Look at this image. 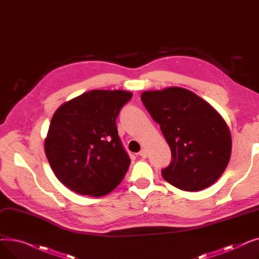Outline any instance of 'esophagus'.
<instances>
[{"label": "esophagus", "mask_w": 259, "mask_h": 259, "mask_svg": "<svg viewBox=\"0 0 259 259\" xmlns=\"http://www.w3.org/2000/svg\"><path fill=\"white\" fill-rule=\"evenodd\" d=\"M140 156H142V157H144V158H146L147 156H148V151L146 150V149H142V150L140 151Z\"/></svg>", "instance_id": "esophagus-1"}]
</instances>
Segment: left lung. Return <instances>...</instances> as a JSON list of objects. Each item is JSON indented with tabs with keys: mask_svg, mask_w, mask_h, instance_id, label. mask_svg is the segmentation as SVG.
Returning <instances> with one entry per match:
<instances>
[{
	"mask_svg": "<svg viewBox=\"0 0 259 259\" xmlns=\"http://www.w3.org/2000/svg\"><path fill=\"white\" fill-rule=\"evenodd\" d=\"M142 102L171 149L162 178L184 191H200L219 180L232 150L230 129L222 115L194 92L181 87L145 91Z\"/></svg>",
	"mask_w": 259,
	"mask_h": 259,
	"instance_id": "8db88e82",
	"label": "left lung"
}]
</instances>
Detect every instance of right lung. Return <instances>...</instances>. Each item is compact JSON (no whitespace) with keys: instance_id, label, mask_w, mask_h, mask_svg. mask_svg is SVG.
I'll return each instance as SVG.
<instances>
[{"instance_id":"add662e5","label":"right lung","mask_w":259,"mask_h":259,"mask_svg":"<svg viewBox=\"0 0 259 259\" xmlns=\"http://www.w3.org/2000/svg\"><path fill=\"white\" fill-rule=\"evenodd\" d=\"M131 98L132 93L124 90H91L54 112L45 153L58 180L75 193L100 197L124 179L130 158L115 121Z\"/></svg>"}]
</instances>
